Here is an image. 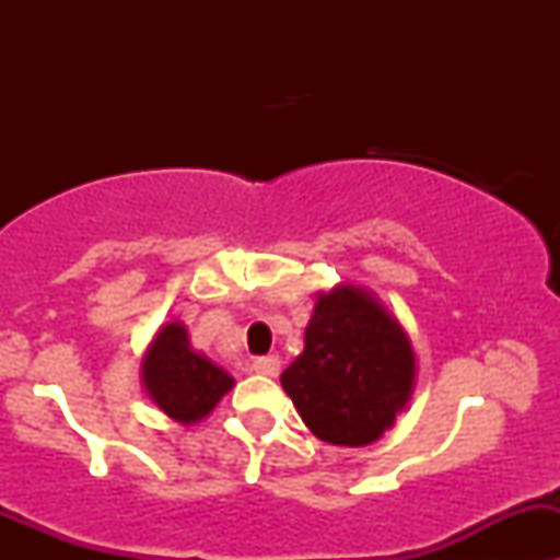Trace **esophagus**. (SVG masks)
Masks as SVG:
<instances>
[{"label": "esophagus", "mask_w": 560, "mask_h": 560, "mask_svg": "<svg viewBox=\"0 0 560 560\" xmlns=\"http://www.w3.org/2000/svg\"><path fill=\"white\" fill-rule=\"evenodd\" d=\"M254 374H262V376H279L281 371V360L276 354H268V358H257L252 363Z\"/></svg>", "instance_id": "esophagus-1"}]
</instances>
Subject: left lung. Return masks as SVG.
<instances>
[{
  "label": "left lung",
  "instance_id": "1",
  "mask_svg": "<svg viewBox=\"0 0 560 560\" xmlns=\"http://www.w3.org/2000/svg\"><path fill=\"white\" fill-rule=\"evenodd\" d=\"M415 382L409 332L374 292L347 281L316 295L306 347L281 374L308 431L336 447L380 442Z\"/></svg>",
  "mask_w": 560,
  "mask_h": 560
}]
</instances>
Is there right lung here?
Listing matches in <instances>:
<instances>
[{"mask_svg":"<svg viewBox=\"0 0 560 560\" xmlns=\"http://www.w3.org/2000/svg\"><path fill=\"white\" fill-rule=\"evenodd\" d=\"M140 382L160 411L180 425L206 420L235 385L233 376L197 352L184 322H165L140 360Z\"/></svg>","mask_w":560,"mask_h":560,"instance_id":"right-lung-1","label":"right lung"}]
</instances>
